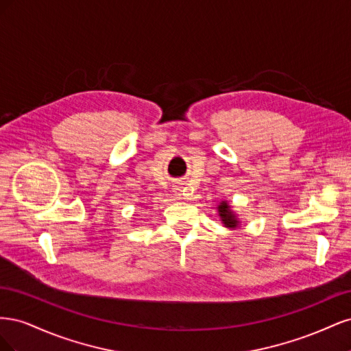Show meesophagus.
I'll return each instance as SVG.
<instances>
[{"mask_svg":"<svg viewBox=\"0 0 351 351\" xmlns=\"http://www.w3.org/2000/svg\"><path fill=\"white\" fill-rule=\"evenodd\" d=\"M176 193H177L178 196H186V193H184V189H183V186H182V184L176 186Z\"/></svg>","mask_w":351,"mask_h":351,"instance_id":"1","label":"esophagus"}]
</instances>
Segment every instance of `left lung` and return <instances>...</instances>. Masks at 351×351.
I'll return each instance as SVG.
<instances>
[{
	"label": "left lung",
	"instance_id": "obj_1",
	"mask_svg": "<svg viewBox=\"0 0 351 351\" xmlns=\"http://www.w3.org/2000/svg\"><path fill=\"white\" fill-rule=\"evenodd\" d=\"M218 214L221 217L222 224H224L226 227H228V228H237L239 227L240 222H239L234 212L231 210V206L227 204L226 200H222L221 204L218 205Z\"/></svg>",
	"mask_w": 351,
	"mask_h": 351
}]
</instances>
